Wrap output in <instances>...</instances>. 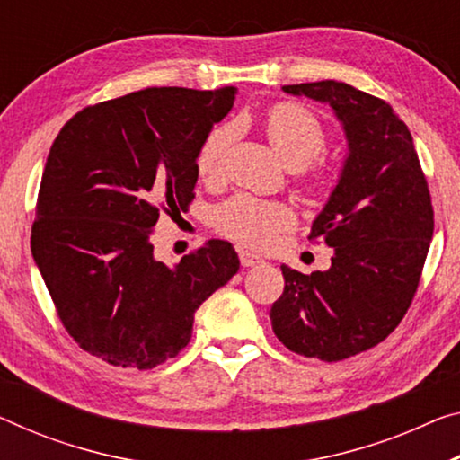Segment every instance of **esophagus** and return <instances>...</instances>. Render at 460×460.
Returning <instances> with one entry per match:
<instances>
[{"label": "esophagus", "mask_w": 460, "mask_h": 460, "mask_svg": "<svg viewBox=\"0 0 460 460\" xmlns=\"http://www.w3.org/2000/svg\"><path fill=\"white\" fill-rule=\"evenodd\" d=\"M238 257H240V263H243V267H254V265L263 263V259H261L259 254H252L251 251H244V249H238Z\"/></svg>", "instance_id": "obj_1"}]
</instances>
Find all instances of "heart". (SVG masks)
<instances>
[{
    "mask_svg": "<svg viewBox=\"0 0 460 460\" xmlns=\"http://www.w3.org/2000/svg\"><path fill=\"white\" fill-rule=\"evenodd\" d=\"M267 137L288 166L300 168L314 160L327 146V129L313 111L298 102L275 104L267 115ZM234 129L232 125L216 127L197 152V172L201 179L216 181L224 172ZM316 182L327 181L324 172H314ZM294 224V211L281 201H265L251 195H236L214 211V226L224 236L236 243L261 249L267 246L279 230Z\"/></svg>",
    "mask_w": 460,
    "mask_h": 460,
    "instance_id": "1",
    "label": "heart"
}]
</instances>
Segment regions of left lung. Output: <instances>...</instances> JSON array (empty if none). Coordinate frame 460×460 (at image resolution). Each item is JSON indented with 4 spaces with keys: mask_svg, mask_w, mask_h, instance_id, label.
Returning a JSON list of instances; mask_svg holds the SVG:
<instances>
[{
    "mask_svg": "<svg viewBox=\"0 0 460 460\" xmlns=\"http://www.w3.org/2000/svg\"><path fill=\"white\" fill-rule=\"evenodd\" d=\"M333 109L348 139L341 174L310 238L333 249L327 271L281 265L273 333L289 351L339 362L393 333L420 284L434 209L413 137L391 104L349 84L284 86Z\"/></svg>",
    "mask_w": 460,
    "mask_h": 460,
    "instance_id": "8db88e82",
    "label": "left lung"
}]
</instances>
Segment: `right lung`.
Wrapping results in <instances>:
<instances>
[{"label": "right lung", "mask_w": 460, "mask_h": 460, "mask_svg": "<svg viewBox=\"0 0 460 460\" xmlns=\"http://www.w3.org/2000/svg\"><path fill=\"white\" fill-rule=\"evenodd\" d=\"M236 88H146L86 107L63 125L42 172L32 257L77 345L150 370L190 341L195 310L238 271L209 240L174 267L154 257L160 211L187 209L197 152Z\"/></svg>", "instance_id": "1"}]
</instances>
